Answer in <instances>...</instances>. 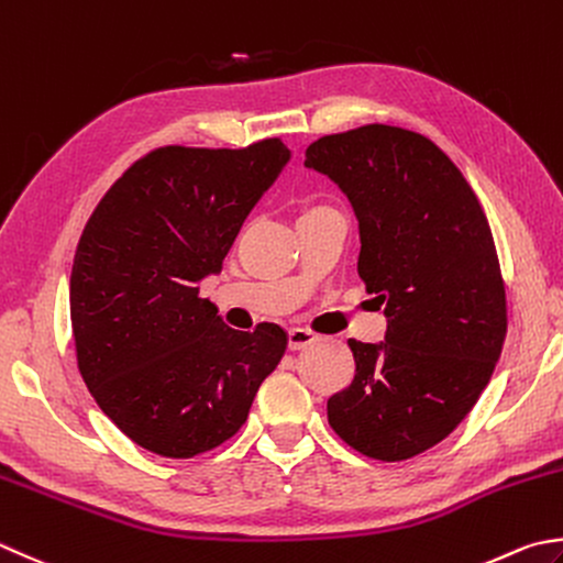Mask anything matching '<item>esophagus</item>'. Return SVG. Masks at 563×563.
I'll return each instance as SVG.
<instances>
[{
    "instance_id": "34e87169",
    "label": "esophagus",
    "mask_w": 563,
    "mask_h": 563,
    "mask_svg": "<svg viewBox=\"0 0 563 563\" xmlns=\"http://www.w3.org/2000/svg\"><path fill=\"white\" fill-rule=\"evenodd\" d=\"M318 341H321V335L309 331V328H291L289 331V347L291 350H303Z\"/></svg>"
}]
</instances>
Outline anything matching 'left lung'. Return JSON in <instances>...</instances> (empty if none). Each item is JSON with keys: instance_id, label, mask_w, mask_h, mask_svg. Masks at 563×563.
I'll return each instance as SVG.
<instances>
[{"instance_id": "left-lung-1", "label": "left lung", "mask_w": 563, "mask_h": 563, "mask_svg": "<svg viewBox=\"0 0 563 563\" xmlns=\"http://www.w3.org/2000/svg\"><path fill=\"white\" fill-rule=\"evenodd\" d=\"M347 196L357 274L385 303L382 343L350 338L355 377L328 399V423L375 461H407L468 417L507 333L505 282L478 196L423 134L365 124L306 150Z\"/></svg>"}]
</instances>
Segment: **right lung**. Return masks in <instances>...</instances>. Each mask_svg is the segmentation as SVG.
Returning <instances> with one entry per match:
<instances>
[{
	"mask_svg": "<svg viewBox=\"0 0 563 563\" xmlns=\"http://www.w3.org/2000/svg\"><path fill=\"white\" fill-rule=\"evenodd\" d=\"M291 158L162 146L117 178L85 225L70 272L78 369L136 446L194 459L235 437L286 350L284 328H228L198 284L220 274L242 222Z\"/></svg>",
	"mask_w": 563,
	"mask_h": 563,
	"instance_id": "add662e5",
	"label": "right lung"
}]
</instances>
